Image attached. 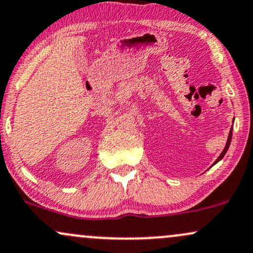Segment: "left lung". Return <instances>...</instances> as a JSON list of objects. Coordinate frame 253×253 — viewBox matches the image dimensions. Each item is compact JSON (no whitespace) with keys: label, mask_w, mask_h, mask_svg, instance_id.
Wrapping results in <instances>:
<instances>
[{"label":"left lung","mask_w":253,"mask_h":253,"mask_svg":"<svg viewBox=\"0 0 253 253\" xmlns=\"http://www.w3.org/2000/svg\"><path fill=\"white\" fill-rule=\"evenodd\" d=\"M231 139H232V129H231V130H230V134H229V139H227L226 146H225L224 151H223V152H221V154H220V156H219V158H218V159H217V160H215V163H218V161H219V160H221V159H223V157L225 156V153H226V152H227V150H229V147H230V144H231ZM215 163H214V164H215Z\"/></svg>","instance_id":"obj_1"}]
</instances>
